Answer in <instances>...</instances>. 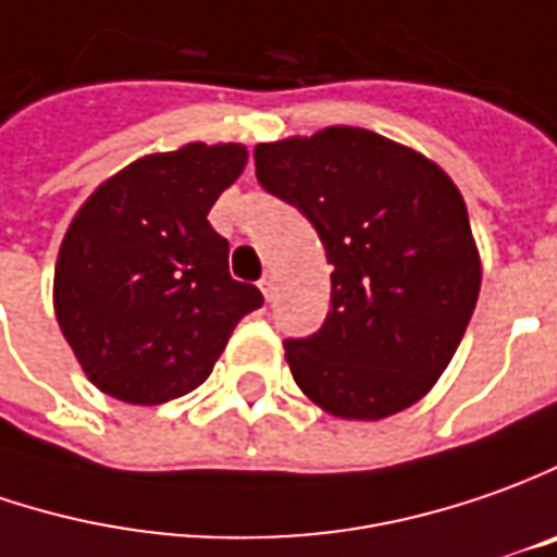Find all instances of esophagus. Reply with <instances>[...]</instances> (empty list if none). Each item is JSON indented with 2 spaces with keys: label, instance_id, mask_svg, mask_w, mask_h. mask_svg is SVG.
<instances>
[{
  "label": "esophagus",
  "instance_id": "esophagus-1",
  "mask_svg": "<svg viewBox=\"0 0 557 557\" xmlns=\"http://www.w3.org/2000/svg\"><path fill=\"white\" fill-rule=\"evenodd\" d=\"M259 286H261V293H264V298L271 301L274 298V293H277V283H274V274H264V277L259 280Z\"/></svg>",
  "mask_w": 557,
  "mask_h": 557
}]
</instances>
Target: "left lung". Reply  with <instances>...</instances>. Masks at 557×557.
I'll use <instances>...</instances> for the list:
<instances>
[{
  "label": "left lung",
  "instance_id": "left-lung-1",
  "mask_svg": "<svg viewBox=\"0 0 557 557\" xmlns=\"http://www.w3.org/2000/svg\"><path fill=\"white\" fill-rule=\"evenodd\" d=\"M256 178L314 224L330 314L286 338L293 379L338 419L407 410L469 326L481 261L456 184L422 153L351 125L256 147Z\"/></svg>",
  "mask_w": 557,
  "mask_h": 557
}]
</instances>
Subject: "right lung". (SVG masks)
<instances>
[{
	"label": "right lung",
	"mask_w": 557,
	"mask_h": 557,
	"mask_svg": "<svg viewBox=\"0 0 557 557\" xmlns=\"http://www.w3.org/2000/svg\"><path fill=\"white\" fill-rule=\"evenodd\" d=\"M246 165L240 145L150 153L76 212L54 268V314L86 375L125 404L200 388L240 317L264 305L227 271L206 221Z\"/></svg>",
	"instance_id": "add662e5"
}]
</instances>
